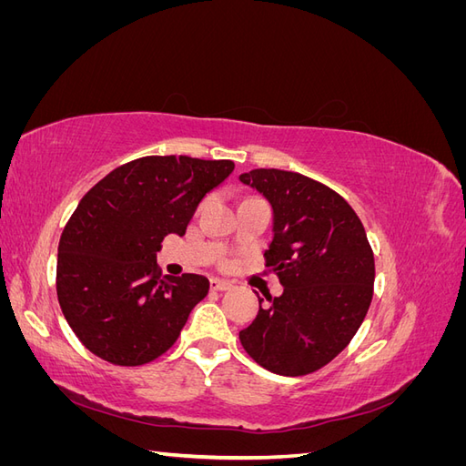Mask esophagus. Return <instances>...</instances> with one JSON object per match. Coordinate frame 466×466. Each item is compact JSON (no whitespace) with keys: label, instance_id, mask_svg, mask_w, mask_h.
<instances>
[{"label":"esophagus","instance_id":"34e87169","mask_svg":"<svg viewBox=\"0 0 466 466\" xmlns=\"http://www.w3.org/2000/svg\"><path fill=\"white\" fill-rule=\"evenodd\" d=\"M209 286H211V289H216V291H228V289H231V284H229V281L219 279V278H211Z\"/></svg>","mask_w":466,"mask_h":466}]
</instances>
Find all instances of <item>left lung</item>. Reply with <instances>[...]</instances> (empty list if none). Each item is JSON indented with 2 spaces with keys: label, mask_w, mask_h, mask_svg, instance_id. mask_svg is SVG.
Returning a JSON list of instances; mask_svg holds the SVG:
<instances>
[{
  "label": "left lung",
  "mask_w": 466,
  "mask_h": 466,
  "mask_svg": "<svg viewBox=\"0 0 466 466\" xmlns=\"http://www.w3.org/2000/svg\"><path fill=\"white\" fill-rule=\"evenodd\" d=\"M238 180L272 206L274 237L264 257L284 286L266 307L258 298V315L238 338L268 371L313 373L340 354L368 315L375 281L368 235L342 196L313 178L255 168Z\"/></svg>",
  "instance_id": "8db88e82"
}]
</instances>
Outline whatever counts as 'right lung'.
Returning a JSON list of instances; mask_svg holds the SVG:
<instances>
[{
    "label": "right lung",
    "instance_id": "1",
    "mask_svg": "<svg viewBox=\"0 0 466 466\" xmlns=\"http://www.w3.org/2000/svg\"><path fill=\"white\" fill-rule=\"evenodd\" d=\"M233 161L149 155L108 173L83 196L58 245L62 313L89 351L115 365H144L171 348L209 289L198 274L159 278L167 235L182 237L204 196Z\"/></svg>",
    "mask_w": 466,
    "mask_h": 466
}]
</instances>
